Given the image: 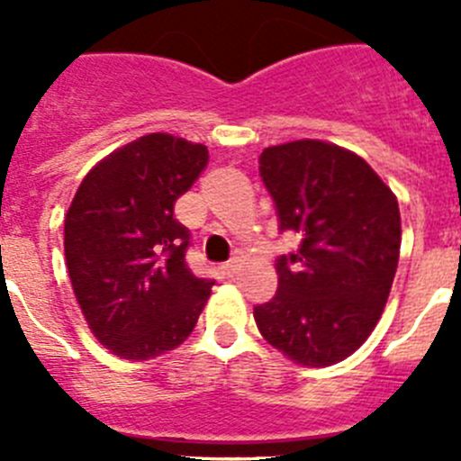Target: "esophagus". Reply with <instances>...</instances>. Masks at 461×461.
<instances>
[{
    "label": "esophagus",
    "mask_w": 461,
    "mask_h": 461,
    "mask_svg": "<svg viewBox=\"0 0 461 461\" xmlns=\"http://www.w3.org/2000/svg\"><path fill=\"white\" fill-rule=\"evenodd\" d=\"M240 261H243V255H240V252H236V255L231 257V259L227 261L225 266H222V273H225L227 277H231V275H236V270L240 268Z\"/></svg>",
    "instance_id": "obj_1"
}]
</instances>
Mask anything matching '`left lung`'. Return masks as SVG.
<instances>
[{"instance_id":"obj_1","label":"left lung","mask_w":461,"mask_h":461,"mask_svg":"<svg viewBox=\"0 0 461 461\" xmlns=\"http://www.w3.org/2000/svg\"><path fill=\"white\" fill-rule=\"evenodd\" d=\"M259 175L279 230L300 240L282 255L277 294L255 307L261 337L303 366H332L371 337L400 257L393 191L361 157L325 140L266 148Z\"/></svg>"}]
</instances>
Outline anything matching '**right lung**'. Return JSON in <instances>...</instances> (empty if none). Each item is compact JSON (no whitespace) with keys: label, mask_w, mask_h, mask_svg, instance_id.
<instances>
[{"label":"right lung","mask_w":461,"mask_h":461,"mask_svg":"<svg viewBox=\"0 0 461 461\" xmlns=\"http://www.w3.org/2000/svg\"><path fill=\"white\" fill-rule=\"evenodd\" d=\"M206 145L148 133L102 158L66 213V264L90 332L122 359L182 346L213 279L188 270L175 202L200 177Z\"/></svg>","instance_id":"obj_1"}]
</instances>
